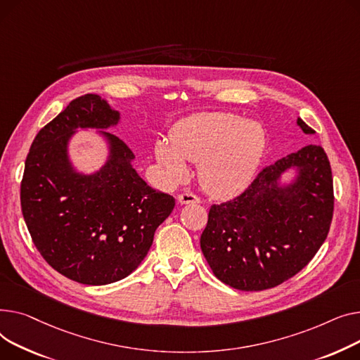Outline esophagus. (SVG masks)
<instances>
[{
	"label": "esophagus",
	"mask_w": 360,
	"mask_h": 360,
	"mask_svg": "<svg viewBox=\"0 0 360 360\" xmlns=\"http://www.w3.org/2000/svg\"><path fill=\"white\" fill-rule=\"evenodd\" d=\"M177 200H179V203H180V205H188V203H199V202H200V199H199V198H198L196 195H193V193H190V192H184V193L179 195Z\"/></svg>",
	"instance_id": "34e87169"
}]
</instances>
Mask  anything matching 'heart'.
<instances>
[{
	"mask_svg": "<svg viewBox=\"0 0 360 360\" xmlns=\"http://www.w3.org/2000/svg\"><path fill=\"white\" fill-rule=\"evenodd\" d=\"M236 115H198L180 122L158 142L154 157L165 176L179 181L188 162H199L198 177L205 192L217 198L241 193L262 164L267 136L257 122H242Z\"/></svg>",
	"mask_w": 360,
	"mask_h": 360,
	"instance_id": "heart-1",
	"label": "heart"
}]
</instances>
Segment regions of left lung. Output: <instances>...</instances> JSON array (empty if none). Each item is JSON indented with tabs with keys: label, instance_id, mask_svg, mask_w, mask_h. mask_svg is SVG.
Returning <instances> with one entry per match:
<instances>
[{
	"label": "left lung",
	"instance_id": "left-lung-1",
	"mask_svg": "<svg viewBox=\"0 0 360 360\" xmlns=\"http://www.w3.org/2000/svg\"><path fill=\"white\" fill-rule=\"evenodd\" d=\"M305 134L315 131L298 117ZM299 174L281 186L282 174ZM334 210L331 167L320 145H307L264 167L244 192L212 205L200 248L215 276L240 290H263L301 271L327 238Z\"/></svg>",
	"mask_w": 360,
	"mask_h": 360
}]
</instances>
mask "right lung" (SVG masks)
Masks as SVG:
<instances>
[{"label":"right lung","instance_id":"obj_1","mask_svg":"<svg viewBox=\"0 0 360 360\" xmlns=\"http://www.w3.org/2000/svg\"><path fill=\"white\" fill-rule=\"evenodd\" d=\"M119 120L97 94L72 100L36 135L21 180V212L36 248L56 271L84 285L129 276L176 205L139 177L131 148L109 132L100 131L109 143L100 170H74L68 142L77 129H108Z\"/></svg>","mask_w":360,"mask_h":360}]
</instances>
